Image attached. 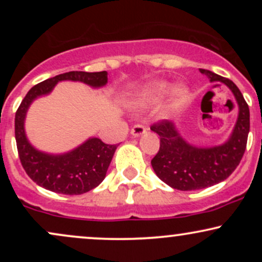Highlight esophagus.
<instances>
[{"label": "esophagus", "instance_id": "esophagus-1", "mask_svg": "<svg viewBox=\"0 0 262 262\" xmlns=\"http://www.w3.org/2000/svg\"><path fill=\"white\" fill-rule=\"evenodd\" d=\"M146 130H148L146 127H144V125H141V124H137V125H134L133 128H132L130 134L133 135L134 138H138V137H140V135L145 134Z\"/></svg>", "mask_w": 262, "mask_h": 262}]
</instances>
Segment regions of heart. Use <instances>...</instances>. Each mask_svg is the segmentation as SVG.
I'll return each mask as SVG.
<instances>
[{
	"label": "heart",
	"instance_id": "b5f03b06",
	"mask_svg": "<svg viewBox=\"0 0 262 262\" xmlns=\"http://www.w3.org/2000/svg\"><path fill=\"white\" fill-rule=\"evenodd\" d=\"M173 83L165 80H156L146 83L137 93V97L133 100V106L135 108H148L160 103L162 100L167 97L173 91ZM188 90L186 87H177L172 95V107H181L187 100Z\"/></svg>",
	"mask_w": 262,
	"mask_h": 262
}]
</instances>
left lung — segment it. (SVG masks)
I'll use <instances>...</instances> for the list:
<instances>
[{
  "label": "left lung",
  "instance_id": "8db88e82",
  "mask_svg": "<svg viewBox=\"0 0 262 262\" xmlns=\"http://www.w3.org/2000/svg\"><path fill=\"white\" fill-rule=\"evenodd\" d=\"M200 71L210 82L224 83L234 95L239 111L231 134L221 145H193L170 121L156 123L150 128L160 137V149L151 160L152 169L161 181L180 191L210 187L228 179L244 155L250 130L249 106L235 83L209 70Z\"/></svg>",
  "mask_w": 262,
  "mask_h": 262
}]
</instances>
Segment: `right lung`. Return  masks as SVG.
Returning <instances> with one entry per match:
<instances>
[{
    "label": "right lung",
    "mask_w": 262,
    "mask_h": 262,
    "mask_svg": "<svg viewBox=\"0 0 262 262\" xmlns=\"http://www.w3.org/2000/svg\"><path fill=\"white\" fill-rule=\"evenodd\" d=\"M107 71L60 74L33 86L18 107L14 118V134L23 169L37 185L61 194H82L97 187L106 177L108 166L118 145H108L98 138H89L77 148L62 154H50L32 145L26 134V116L37 98L52 93L60 81L82 82L101 89L108 82Z\"/></svg>",
    "instance_id": "add662e5"
}]
</instances>
